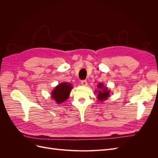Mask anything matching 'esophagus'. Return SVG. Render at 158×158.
<instances>
[{
  "instance_id": "obj_1",
  "label": "esophagus",
  "mask_w": 158,
  "mask_h": 158,
  "mask_svg": "<svg viewBox=\"0 0 158 158\" xmlns=\"http://www.w3.org/2000/svg\"><path fill=\"white\" fill-rule=\"evenodd\" d=\"M81 84H82V85H84V86H86V85H88V82L87 81L85 80H82V82H81Z\"/></svg>"
}]
</instances>
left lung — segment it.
Wrapping results in <instances>:
<instances>
[{
    "mask_svg": "<svg viewBox=\"0 0 158 158\" xmlns=\"http://www.w3.org/2000/svg\"><path fill=\"white\" fill-rule=\"evenodd\" d=\"M98 87L100 89H102V90H99L98 91V98L100 101H103V100H106L109 95V90H107V88H104L103 84H98Z\"/></svg>",
    "mask_w": 158,
    "mask_h": 158,
    "instance_id": "obj_1",
    "label": "left lung"
}]
</instances>
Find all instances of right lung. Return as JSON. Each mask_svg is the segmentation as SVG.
Masks as SVG:
<instances>
[{"instance_id":"add662e5","label":"right lung","mask_w":158,"mask_h":158,"mask_svg":"<svg viewBox=\"0 0 158 158\" xmlns=\"http://www.w3.org/2000/svg\"><path fill=\"white\" fill-rule=\"evenodd\" d=\"M72 88L73 87L70 84L66 82L60 84L52 92V98L58 104L63 103L69 97Z\"/></svg>"}]
</instances>
